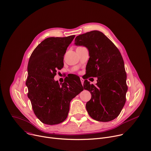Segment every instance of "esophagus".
Here are the masks:
<instances>
[{"mask_svg":"<svg viewBox=\"0 0 151 151\" xmlns=\"http://www.w3.org/2000/svg\"><path fill=\"white\" fill-rule=\"evenodd\" d=\"M80 80H81V83H82V84L83 85V83H84V79L82 77H80Z\"/></svg>","mask_w":151,"mask_h":151,"instance_id":"34e87169","label":"esophagus"}]
</instances>
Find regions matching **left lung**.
I'll use <instances>...</instances> for the list:
<instances>
[{
	"mask_svg": "<svg viewBox=\"0 0 151 151\" xmlns=\"http://www.w3.org/2000/svg\"><path fill=\"white\" fill-rule=\"evenodd\" d=\"M75 45L88 48L90 57L86 65L88 75L98 78L96 86L91 85L87 80L84 82V89L91 94V100L86 105L89 115L99 122L115 119L124 105L127 91L121 53L105 34L99 31L77 36Z\"/></svg>",
	"mask_w": 151,
	"mask_h": 151,
	"instance_id": "8db88e82",
	"label": "left lung"
}]
</instances>
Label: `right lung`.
Listing matches in <instances>:
<instances>
[{
  "label": "right lung",
  "instance_id": "right-lung-1",
  "mask_svg": "<svg viewBox=\"0 0 151 151\" xmlns=\"http://www.w3.org/2000/svg\"><path fill=\"white\" fill-rule=\"evenodd\" d=\"M75 35L65 37H48L32 52L28 65V97L36 117L44 124L63 122L69 111L70 101L83 87L80 78H67L59 85L54 76L63 67V56Z\"/></svg>",
  "mask_w": 151,
  "mask_h": 151
}]
</instances>
